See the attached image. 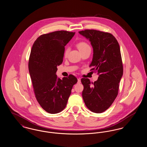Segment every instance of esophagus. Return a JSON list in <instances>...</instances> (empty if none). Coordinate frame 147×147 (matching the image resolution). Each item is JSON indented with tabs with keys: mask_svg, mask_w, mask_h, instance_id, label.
I'll return each instance as SVG.
<instances>
[{
	"mask_svg": "<svg viewBox=\"0 0 147 147\" xmlns=\"http://www.w3.org/2000/svg\"><path fill=\"white\" fill-rule=\"evenodd\" d=\"M81 83V79L80 78L78 79V83Z\"/></svg>",
	"mask_w": 147,
	"mask_h": 147,
	"instance_id": "obj_1",
	"label": "esophagus"
}]
</instances>
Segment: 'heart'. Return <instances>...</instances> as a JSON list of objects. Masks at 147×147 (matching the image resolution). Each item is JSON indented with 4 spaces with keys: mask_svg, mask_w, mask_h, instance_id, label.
<instances>
[{
    "mask_svg": "<svg viewBox=\"0 0 147 147\" xmlns=\"http://www.w3.org/2000/svg\"><path fill=\"white\" fill-rule=\"evenodd\" d=\"M77 47L79 49L80 51L84 50V49H90L89 46L85 42H79L77 45ZM69 52V49L68 48H67L65 49L64 51V56H67Z\"/></svg>",
    "mask_w": 147,
    "mask_h": 147,
    "instance_id": "obj_1",
    "label": "heart"
}]
</instances>
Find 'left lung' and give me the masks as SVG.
I'll list each match as a JSON object with an SVG mask.
<instances>
[{"label": "left lung", "mask_w": 147, "mask_h": 147, "mask_svg": "<svg viewBox=\"0 0 147 147\" xmlns=\"http://www.w3.org/2000/svg\"><path fill=\"white\" fill-rule=\"evenodd\" d=\"M79 33L91 43L93 57L90 67L96 71L98 80L91 83L82 78V96L85 104L92 112H104L117 96L119 83L123 76V65L119 43L111 34L95 30Z\"/></svg>", "instance_id": "1"}]
</instances>
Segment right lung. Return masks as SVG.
<instances>
[{
    "instance_id": "obj_1",
    "label": "right lung",
    "mask_w": 147,
    "mask_h": 147,
    "mask_svg": "<svg viewBox=\"0 0 147 147\" xmlns=\"http://www.w3.org/2000/svg\"><path fill=\"white\" fill-rule=\"evenodd\" d=\"M75 32L58 31L44 34L35 41L31 51L28 70L35 96L42 109L57 113L65 107L77 78L70 74L62 79L56 75L63 62L64 46Z\"/></svg>"
}]
</instances>
